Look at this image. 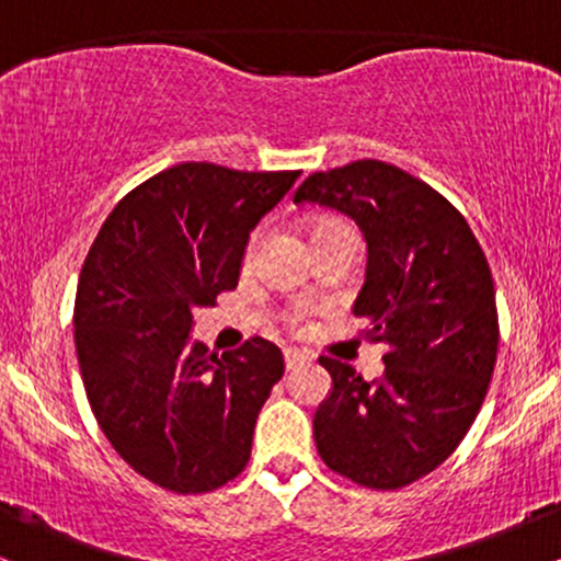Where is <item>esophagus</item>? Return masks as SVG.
<instances>
[{"label":"esophagus","instance_id":"esophagus-1","mask_svg":"<svg viewBox=\"0 0 561 561\" xmlns=\"http://www.w3.org/2000/svg\"><path fill=\"white\" fill-rule=\"evenodd\" d=\"M306 362H308L306 353L295 351V347H287V351H285V366H287V371L298 369V366H300V364H306Z\"/></svg>","mask_w":561,"mask_h":561}]
</instances>
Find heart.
<instances>
[{"mask_svg": "<svg viewBox=\"0 0 561 561\" xmlns=\"http://www.w3.org/2000/svg\"><path fill=\"white\" fill-rule=\"evenodd\" d=\"M334 227H347V224H343V221H337V218H321V221H317L313 224V229H311V234L313 231H321V229H334ZM259 240H261V231H255L253 237H250V242H248V250H244V259H253L255 255V248H259ZM287 324H289V330H295V332H302L308 327V317H306V311H300V308H295V311H289L287 313Z\"/></svg>", "mask_w": 561, "mask_h": 561, "instance_id": "heart-1", "label": "heart"}]
</instances>
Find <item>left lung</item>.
Here are the masks:
<instances>
[{"mask_svg": "<svg viewBox=\"0 0 561 561\" xmlns=\"http://www.w3.org/2000/svg\"><path fill=\"white\" fill-rule=\"evenodd\" d=\"M319 203L364 231L366 282L353 317L385 343V375L366 382L321 356L332 392L313 416L321 461L371 491L422 480L472 427L499 353L491 266L440 192L382 160L311 173L295 205Z\"/></svg>", "mask_w": 561, "mask_h": 561, "instance_id": "1", "label": "left lung"}]
</instances>
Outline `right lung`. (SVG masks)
<instances>
[{"label": "right lung", "instance_id": "obj_1", "mask_svg": "<svg viewBox=\"0 0 561 561\" xmlns=\"http://www.w3.org/2000/svg\"><path fill=\"white\" fill-rule=\"evenodd\" d=\"M300 171L179 163L113 208L83 261L73 337L96 424L134 472L197 495L248 467L253 430L285 375L274 343H190L192 311L234 289L250 231Z\"/></svg>", "mask_w": 561, "mask_h": 561}]
</instances>
